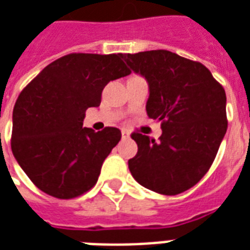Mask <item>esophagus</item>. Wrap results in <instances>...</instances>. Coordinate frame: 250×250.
Here are the masks:
<instances>
[{"mask_svg":"<svg viewBox=\"0 0 250 250\" xmlns=\"http://www.w3.org/2000/svg\"><path fill=\"white\" fill-rule=\"evenodd\" d=\"M122 138H123V139H128V138H130V132L127 130H122Z\"/></svg>","mask_w":250,"mask_h":250,"instance_id":"obj_1","label":"esophagus"}]
</instances>
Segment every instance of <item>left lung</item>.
Returning a JSON list of instances; mask_svg holds the SVG:
<instances>
[{"instance_id":"obj_1","label":"left lung","mask_w":250,"mask_h":250,"mask_svg":"<svg viewBox=\"0 0 250 250\" xmlns=\"http://www.w3.org/2000/svg\"><path fill=\"white\" fill-rule=\"evenodd\" d=\"M148 83L147 115L162 122L160 140L135 132L128 168L140 186L179 195L200 182L227 132V95L204 64L168 50L122 54Z\"/></svg>"}]
</instances>
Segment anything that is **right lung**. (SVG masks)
Instances as JSON below:
<instances>
[{"label": "right lung", "instance_id": "right-lung-1", "mask_svg": "<svg viewBox=\"0 0 250 250\" xmlns=\"http://www.w3.org/2000/svg\"><path fill=\"white\" fill-rule=\"evenodd\" d=\"M122 54L64 55L22 90L13 110L12 151L41 191L73 199L91 189L122 134L83 127L88 107L101 104L110 81L131 73Z\"/></svg>", "mask_w": 250, "mask_h": 250}]
</instances>
